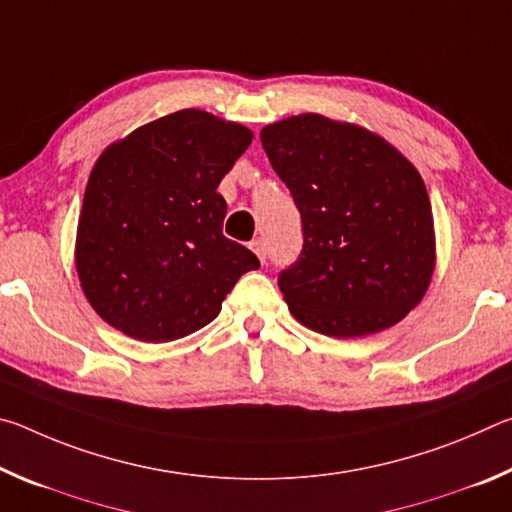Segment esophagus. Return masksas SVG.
Listing matches in <instances>:
<instances>
[{
	"instance_id": "obj_1",
	"label": "esophagus",
	"mask_w": 512,
	"mask_h": 512,
	"mask_svg": "<svg viewBox=\"0 0 512 512\" xmlns=\"http://www.w3.org/2000/svg\"><path fill=\"white\" fill-rule=\"evenodd\" d=\"M250 250H253V253L259 257V262H266V244H264V239H255L253 244H250Z\"/></svg>"
}]
</instances>
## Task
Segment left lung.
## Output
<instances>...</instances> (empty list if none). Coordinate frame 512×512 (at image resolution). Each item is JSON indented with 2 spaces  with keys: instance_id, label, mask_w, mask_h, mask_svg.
Here are the masks:
<instances>
[{
  "instance_id": "8db88e82",
  "label": "left lung",
  "mask_w": 512,
  "mask_h": 512,
  "mask_svg": "<svg viewBox=\"0 0 512 512\" xmlns=\"http://www.w3.org/2000/svg\"><path fill=\"white\" fill-rule=\"evenodd\" d=\"M259 137L302 219V253L277 280L293 318L334 339L400 323L436 268L418 169L377 133L316 112L268 124Z\"/></svg>"
}]
</instances>
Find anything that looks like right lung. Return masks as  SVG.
I'll return each instance as SVG.
<instances>
[{
    "instance_id": "1",
    "label": "right lung",
    "mask_w": 512,
    "mask_h": 512,
    "mask_svg": "<svg viewBox=\"0 0 512 512\" xmlns=\"http://www.w3.org/2000/svg\"><path fill=\"white\" fill-rule=\"evenodd\" d=\"M253 131L187 108L99 155L76 228V273L92 309L144 343L183 339L219 316L259 259L223 237L216 187Z\"/></svg>"
}]
</instances>
